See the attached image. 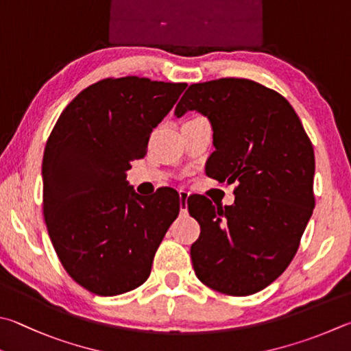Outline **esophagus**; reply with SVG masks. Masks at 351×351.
Here are the masks:
<instances>
[{"label": "esophagus", "instance_id": "1", "mask_svg": "<svg viewBox=\"0 0 351 351\" xmlns=\"http://www.w3.org/2000/svg\"><path fill=\"white\" fill-rule=\"evenodd\" d=\"M189 192L187 190H184V189H181L180 190V208H181V212L182 213H187V199H189Z\"/></svg>", "mask_w": 351, "mask_h": 351}]
</instances>
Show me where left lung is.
Returning <instances> with one entry per match:
<instances>
[{"mask_svg": "<svg viewBox=\"0 0 351 351\" xmlns=\"http://www.w3.org/2000/svg\"><path fill=\"white\" fill-rule=\"evenodd\" d=\"M189 110L212 124L207 175L238 184L232 206L206 196L189 204L201 226L190 248L195 273L224 295H253L289 267L313 213V145L289 101L250 80L192 84L176 118Z\"/></svg>", "mask_w": 351, "mask_h": 351, "instance_id": "left-lung-1", "label": "left lung"}]
</instances>
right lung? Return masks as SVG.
Segmentation results:
<instances>
[{"label":"right lung","instance_id":"add662e5","mask_svg":"<svg viewBox=\"0 0 351 351\" xmlns=\"http://www.w3.org/2000/svg\"><path fill=\"white\" fill-rule=\"evenodd\" d=\"M186 87L139 76L98 81L66 107L47 139L43 208L49 237L73 281L95 295H123L147 281L180 213L176 190L164 187L147 199L125 178Z\"/></svg>","mask_w":351,"mask_h":351}]
</instances>
